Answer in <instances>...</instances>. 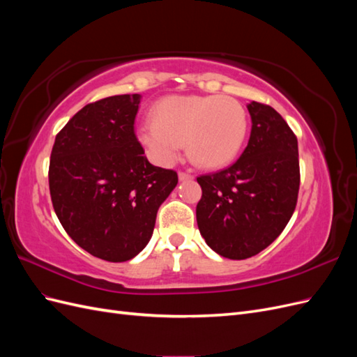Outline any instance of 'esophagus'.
<instances>
[{
    "mask_svg": "<svg viewBox=\"0 0 357 357\" xmlns=\"http://www.w3.org/2000/svg\"><path fill=\"white\" fill-rule=\"evenodd\" d=\"M178 178H180V181H185V180H192V178H193V176H192V174H189V172L180 171V172H178Z\"/></svg>",
    "mask_w": 357,
    "mask_h": 357,
    "instance_id": "34e87169",
    "label": "esophagus"
}]
</instances>
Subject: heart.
Returning <instances> with one entry per match:
<instances>
[{"instance_id": "b5f03b06", "label": "heart", "mask_w": 357, "mask_h": 357, "mask_svg": "<svg viewBox=\"0 0 357 357\" xmlns=\"http://www.w3.org/2000/svg\"><path fill=\"white\" fill-rule=\"evenodd\" d=\"M153 119L139 123L135 137L155 162L171 165L183 144L201 168H222L238 156L248 121L244 107L226 95H171L153 107Z\"/></svg>"}]
</instances>
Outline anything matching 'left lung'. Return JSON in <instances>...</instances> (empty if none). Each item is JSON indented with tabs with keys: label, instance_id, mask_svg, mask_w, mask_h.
Segmentation results:
<instances>
[{
	"label": "left lung",
	"instance_id": "1",
	"mask_svg": "<svg viewBox=\"0 0 357 357\" xmlns=\"http://www.w3.org/2000/svg\"><path fill=\"white\" fill-rule=\"evenodd\" d=\"M252 132L229 168L198 177V228L210 248L228 259L252 257L283 232L299 190L298 139L273 107L247 105Z\"/></svg>",
	"mask_w": 357,
	"mask_h": 357
}]
</instances>
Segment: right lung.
<instances>
[{"instance_id": "1", "label": "right lung", "mask_w": 357, "mask_h": 357, "mask_svg": "<svg viewBox=\"0 0 357 357\" xmlns=\"http://www.w3.org/2000/svg\"><path fill=\"white\" fill-rule=\"evenodd\" d=\"M142 95L84 105L55 138L52 204L63 229L95 257L125 262L152 238L156 214L177 172L150 164L134 132Z\"/></svg>"}]
</instances>
